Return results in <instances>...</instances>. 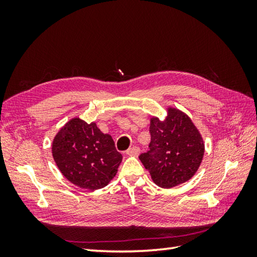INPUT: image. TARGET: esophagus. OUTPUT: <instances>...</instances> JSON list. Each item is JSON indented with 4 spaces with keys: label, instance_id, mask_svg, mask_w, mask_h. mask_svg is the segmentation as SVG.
I'll return each instance as SVG.
<instances>
[{
    "label": "esophagus",
    "instance_id": "34e87169",
    "mask_svg": "<svg viewBox=\"0 0 257 257\" xmlns=\"http://www.w3.org/2000/svg\"><path fill=\"white\" fill-rule=\"evenodd\" d=\"M139 152H140L139 147L134 146V147H132V148H129V149L127 150V152H125V154H127V155L130 156V157H137V156L139 155Z\"/></svg>",
    "mask_w": 257,
    "mask_h": 257
}]
</instances>
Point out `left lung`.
<instances>
[{"mask_svg": "<svg viewBox=\"0 0 257 257\" xmlns=\"http://www.w3.org/2000/svg\"><path fill=\"white\" fill-rule=\"evenodd\" d=\"M149 132V150L139 159L154 182L161 188H172L188 181L204 154L203 140L190 118L170 108L163 121L151 119Z\"/></svg>", "mask_w": 257, "mask_h": 257, "instance_id": "obj_1", "label": "left lung"}]
</instances>
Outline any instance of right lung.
<instances>
[{
	"instance_id": "add662e5",
	"label": "right lung",
	"mask_w": 257,
	"mask_h": 257,
	"mask_svg": "<svg viewBox=\"0 0 257 257\" xmlns=\"http://www.w3.org/2000/svg\"><path fill=\"white\" fill-rule=\"evenodd\" d=\"M52 151L63 176L89 190L106 187L122 160L110 136L103 135L95 122L88 124L78 118L59 130Z\"/></svg>"
}]
</instances>
